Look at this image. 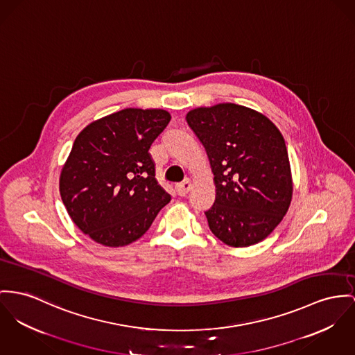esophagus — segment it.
Segmentation results:
<instances>
[{
	"mask_svg": "<svg viewBox=\"0 0 355 355\" xmlns=\"http://www.w3.org/2000/svg\"><path fill=\"white\" fill-rule=\"evenodd\" d=\"M191 184L189 180H187V181H184V182H181V184H178V185H175V191H177V194L178 196H181V197H185L189 191H191Z\"/></svg>",
	"mask_w": 355,
	"mask_h": 355,
	"instance_id": "1",
	"label": "esophagus"
}]
</instances>
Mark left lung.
I'll return each instance as SVG.
<instances>
[{
	"label": "left lung",
	"instance_id": "1",
	"mask_svg": "<svg viewBox=\"0 0 355 355\" xmlns=\"http://www.w3.org/2000/svg\"><path fill=\"white\" fill-rule=\"evenodd\" d=\"M187 121L215 175L216 198L205 212L212 234L231 247L262 242L286 215L293 194L282 134L263 113L232 103L194 108Z\"/></svg>",
	"mask_w": 355,
	"mask_h": 355
}]
</instances>
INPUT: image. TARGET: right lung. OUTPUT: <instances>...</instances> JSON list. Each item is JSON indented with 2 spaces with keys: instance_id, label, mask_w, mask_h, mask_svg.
<instances>
[{
  "instance_id": "right-lung-1",
  "label": "right lung",
  "mask_w": 355,
  "mask_h": 355,
  "mask_svg": "<svg viewBox=\"0 0 355 355\" xmlns=\"http://www.w3.org/2000/svg\"><path fill=\"white\" fill-rule=\"evenodd\" d=\"M170 119L164 110L127 108L92 121L76 137L59 191L69 216L96 243L135 242L171 200L148 154Z\"/></svg>"
}]
</instances>
